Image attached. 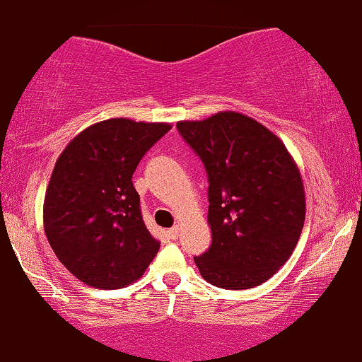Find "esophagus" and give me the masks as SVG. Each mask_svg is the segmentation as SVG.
<instances>
[{"mask_svg":"<svg viewBox=\"0 0 362 362\" xmlns=\"http://www.w3.org/2000/svg\"><path fill=\"white\" fill-rule=\"evenodd\" d=\"M166 234H168L170 239H173V241H175V239H178V235H180V227H178V226L171 227V229L166 232Z\"/></svg>","mask_w":362,"mask_h":362,"instance_id":"1","label":"esophagus"}]
</instances>
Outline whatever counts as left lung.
Listing matches in <instances>:
<instances>
[{"label":"left lung","mask_w":362,"mask_h":362,"mask_svg":"<svg viewBox=\"0 0 362 362\" xmlns=\"http://www.w3.org/2000/svg\"><path fill=\"white\" fill-rule=\"evenodd\" d=\"M178 132L208 173L211 246L194 257L223 290L265 283L290 258L305 222L302 177L284 144L245 114L180 121Z\"/></svg>","instance_id":"8db88e82"}]
</instances>
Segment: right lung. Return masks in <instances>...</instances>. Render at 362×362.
Listing matches in <instances>:
<instances>
[{
    "label": "right lung",
    "instance_id": "right-lung-1",
    "mask_svg": "<svg viewBox=\"0 0 362 362\" xmlns=\"http://www.w3.org/2000/svg\"><path fill=\"white\" fill-rule=\"evenodd\" d=\"M170 130L112 117L76 135L57 159L45 194V234L60 264L88 286H128L158 253L132 177Z\"/></svg>",
    "mask_w": 362,
    "mask_h": 362
}]
</instances>
